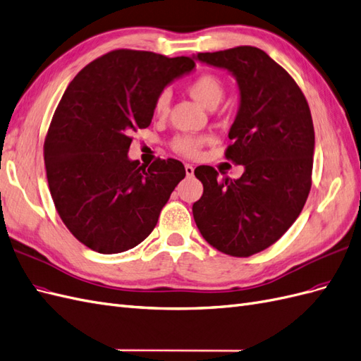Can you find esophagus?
Segmentation results:
<instances>
[{"mask_svg":"<svg viewBox=\"0 0 361 361\" xmlns=\"http://www.w3.org/2000/svg\"><path fill=\"white\" fill-rule=\"evenodd\" d=\"M185 173H187V176H192L194 174V167L191 164H185Z\"/></svg>","mask_w":361,"mask_h":361,"instance_id":"34e87169","label":"esophagus"}]
</instances>
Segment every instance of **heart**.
<instances>
[{
    "label": "heart",
    "mask_w": 361,
    "mask_h": 361,
    "mask_svg": "<svg viewBox=\"0 0 361 361\" xmlns=\"http://www.w3.org/2000/svg\"><path fill=\"white\" fill-rule=\"evenodd\" d=\"M188 92L194 100L200 103L204 108H214L217 106L223 97V85L219 77L212 74H200L196 79L191 80L188 85ZM170 99L167 92H161L154 102V114L164 116L169 112ZM209 141L208 136L203 135H179L173 140V150L187 158H196L200 153L202 147Z\"/></svg>",
    "instance_id": "1"
}]
</instances>
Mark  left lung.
I'll return each instance as SVG.
<instances>
[{
    "instance_id": "8db88e82",
    "label": "left lung",
    "mask_w": 361,
    "mask_h": 361,
    "mask_svg": "<svg viewBox=\"0 0 361 361\" xmlns=\"http://www.w3.org/2000/svg\"><path fill=\"white\" fill-rule=\"evenodd\" d=\"M194 57L235 77L240 104L225 154L245 167L241 178L221 180L209 165L194 170L203 183L194 221L217 250L250 257L284 235L307 202L314 154L311 112L291 75L257 47Z\"/></svg>"
}]
</instances>
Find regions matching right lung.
Masks as SVG:
<instances>
[{
  "mask_svg": "<svg viewBox=\"0 0 361 361\" xmlns=\"http://www.w3.org/2000/svg\"><path fill=\"white\" fill-rule=\"evenodd\" d=\"M191 57L114 50L68 85L44 144L54 207L86 247L120 253L150 235L185 178L178 159H129L130 133L149 128L158 95L194 70Z\"/></svg>",
  "mask_w": 361,
  "mask_h": 361,
  "instance_id": "right-lung-1",
  "label": "right lung"
}]
</instances>
